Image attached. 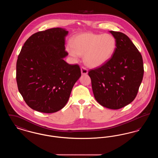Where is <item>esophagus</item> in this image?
Wrapping results in <instances>:
<instances>
[{
	"label": "esophagus",
	"mask_w": 158,
	"mask_h": 158,
	"mask_svg": "<svg viewBox=\"0 0 158 158\" xmlns=\"http://www.w3.org/2000/svg\"><path fill=\"white\" fill-rule=\"evenodd\" d=\"M81 73L82 75H86L88 73V69L85 67H82L81 68Z\"/></svg>",
	"instance_id": "1"
}]
</instances>
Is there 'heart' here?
<instances>
[{
	"label": "heart",
	"instance_id": "1",
	"mask_svg": "<svg viewBox=\"0 0 158 158\" xmlns=\"http://www.w3.org/2000/svg\"><path fill=\"white\" fill-rule=\"evenodd\" d=\"M115 48L116 40L112 35L92 32L76 35L67 47L69 53L75 57L84 55L85 63L92 68L104 64L111 58Z\"/></svg>",
	"mask_w": 158,
	"mask_h": 158
}]
</instances>
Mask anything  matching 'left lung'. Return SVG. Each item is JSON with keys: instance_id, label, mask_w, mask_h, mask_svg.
<instances>
[{"instance_id": "left-lung-1", "label": "left lung", "mask_w": 158, "mask_h": 158, "mask_svg": "<svg viewBox=\"0 0 158 158\" xmlns=\"http://www.w3.org/2000/svg\"><path fill=\"white\" fill-rule=\"evenodd\" d=\"M110 32L116 40L115 52L104 64L90 69L88 75L98 103L118 110L135 99L143 80V59L126 34L114 31Z\"/></svg>"}]
</instances>
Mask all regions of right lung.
I'll use <instances>...</instances> for the list:
<instances>
[{
  "mask_svg": "<svg viewBox=\"0 0 158 158\" xmlns=\"http://www.w3.org/2000/svg\"><path fill=\"white\" fill-rule=\"evenodd\" d=\"M68 31L53 28L32 34L22 47L16 62L19 92L31 108L53 113L68 102L72 88L81 76L78 64L63 59Z\"/></svg>",
  "mask_w": 158,
  "mask_h": 158,
  "instance_id": "1",
  "label": "right lung"
}]
</instances>
